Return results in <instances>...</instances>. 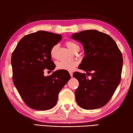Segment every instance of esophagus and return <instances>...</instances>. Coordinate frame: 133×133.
<instances>
[{
	"label": "esophagus",
	"instance_id": "34e87169",
	"mask_svg": "<svg viewBox=\"0 0 133 133\" xmlns=\"http://www.w3.org/2000/svg\"><path fill=\"white\" fill-rule=\"evenodd\" d=\"M70 76L71 77L73 76V73L72 72H70Z\"/></svg>",
	"mask_w": 133,
	"mask_h": 133
}]
</instances>
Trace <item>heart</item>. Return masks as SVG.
<instances>
[{
	"label": "heart",
	"instance_id": "obj_1",
	"mask_svg": "<svg viewBox=\"0 0 133 133\" xmlns=\"http://www.w3.org/2000/svg\"><path fill=\"white\" fill-rule=\"evenodd\" d=\"M66 45L69 49L72 52L79 48V46L72 41H67L66 42ZM58 48V45H54L50 50V56L52 58H55L56 56L57 50ZM77 63L75 62H68V61H60L57 63V68L59 70H63L67 71H73L76 66Z\"/></svg>",
	"mask_w": 133,
	"mask_h": 133
}]
</instances>
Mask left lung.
Wrapping results in <instances>:
<instances>
[{"instance_id":"1","label":"left lung","mask_w":133,"mask_h":133,"mask_svg":"<svg viewBox=\"0 0 133 133\" xmlns=\"http://www.w3.org/2000/svg\"><path fill=\"white\" fill-rule=\"evenodd\" d=\"M71 38L83 44L85 55L79 69L86 71V75L73 73L79 83L75 90L76 100L83 109L101 108L111 99L121 81V52L109 35L97 30L75 33Z\"/></svg>"}]
</instances>
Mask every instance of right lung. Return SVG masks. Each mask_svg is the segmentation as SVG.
Masks as SVG:
<instances>
[{
  "instance_id": "obj_1",
  "label": "right lung",
  "mask_w": 133,
  "mask_h": 133,
  "mask_svg": "<svg viewBox=\"0 0 133 133\" xmlns=\"http://www.w3.org/2000/svg\"><path fill=\"white\" fill-rule=\"evenodd\" d=\"M62 37L44 31L29 34L20 40L12 52L14 85L29 108L38 111L53 108L59 92L70 79L68 71L63 70L54 71L48 76L44 75L45 69H55L50 50Z\"/></svg>"
}]
</instances>
